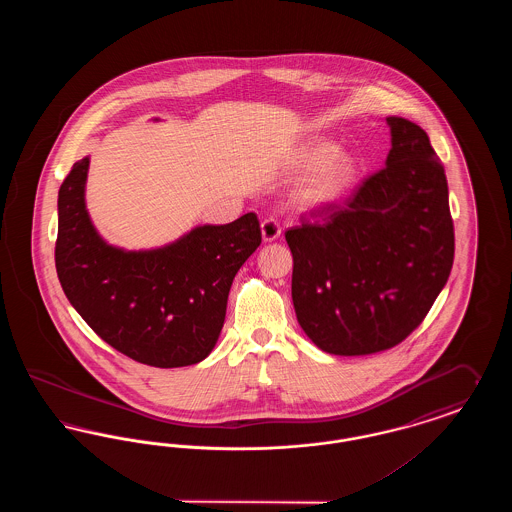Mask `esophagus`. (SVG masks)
Returning a JSON list of instances; mask_svg holds the SVG:
<instances>
[{"label": "esophagus", "instance_id": "obj_1", "mask_svg": "<svg viewBox=\"0 0 512 512\" xmlns=\"http://www.w3.org/2000/svg\"><path fill=\"white\" fill-rule=\"evenodd\" d=\"M261 234H263V242H274V240L280 238L282 228H280V224L274 219L263 220V224H261Z\"/></svg>", "mask_w": 512, "mask_h": 512}]
</instances>
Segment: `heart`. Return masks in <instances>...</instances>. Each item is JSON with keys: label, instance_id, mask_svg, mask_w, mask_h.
Here are the masks:
<instances>
[{"label": "heart", "instance_id": "heart-1", "mask_svg": "<svg viewBox=\"0 0 512 512\" xmlns=\"http://www.w3.org/2000/svg\"><path fill=\"white\" fill-rule=\"evenodd\" d=\"M290 174H303L292 190V201L301 211H322L336 205L355 186L357 159L340 151L328 138H313L297 147L288 159Z\"/></svg>", "mask_w": 512, "mask_h": 512}]
</instances>
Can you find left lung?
Instances as JSON below:
<instances>
[{"instance_id": "left-lung-1", "label": "left lung", "mask_w": 512, "mask_h": 512, "mask_svg": "<svg viewBox=\"0 0 512 512\" xmlns=\"http://www.w3.org/2000/svg\"><path fill=\"white\" fill-rule=\"evenodd\" d=\"M386 167L345 203L286 232L297 322L330 355L405 340L447 284L455 255L449 190L428 134L386 117Z\"/></svg>"}]
</instances>
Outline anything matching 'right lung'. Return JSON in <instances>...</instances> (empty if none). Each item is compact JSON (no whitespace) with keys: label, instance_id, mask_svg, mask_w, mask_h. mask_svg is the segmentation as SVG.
<instances>
[{"label":"right lung","instance_id":"1","mask_svg":"<svg viewBox=\"0 0 512 512\" xmlns=\"http://www.w3.org/2000/svg\"><path fill=\"white\" fill-rule=\"evenodd\" d=\"M88 169L90 155L74 163L57 199L55 267L67 299L101 340L138 363H201L219 341L236 272L261 244L257 215L197 224L171 244L124 249L92 222Z\"/></svg>","mask_w":512,"mask_h":512}]
</instances>
